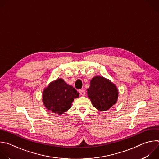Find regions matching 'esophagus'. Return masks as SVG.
I'll list each match as a JSON object with an SVG mask.
<instances>
[{
    "instance_id": "34e87169",
    "label": "esophagus",
    "mask_w": 159,
    "mask_h": 159,
    "mask_svg": "<svg viewBox=\"0 0 159 159\" xmlns=\"http://www.w3.org/2000/svg\"><path fill=\"white\" fill-rule=\"evenodd\" d=\"M79 93H80V94L81 96H84L85 94V90H84V89H80V90H79Z\"/></svg>"
}]
</instances>
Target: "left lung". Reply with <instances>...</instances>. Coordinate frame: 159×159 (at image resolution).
I'll return each mask as SVG.
<instances>
[{
    "instance_id": "8db88e82",
    "label": "left lung",
    "mask_w": 159,
    "mask_h": 159,
    "mask_svg": "<svg viewBox=\"0 0 159 159\" xmlns=\"http://www.w3.org/2000/svg\"><path fill=\"white\" fill-rule=\"evenodd\" d=\"M87 91L93 106L100 111L110 109L118 99L116 85L102 76H96L90 80Z\"/></svg>"
}]
</instances>
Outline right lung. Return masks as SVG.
<instances>
[{
    "label": "right lung",
    "mask_w": 159,
    "mask_h": 159,
    "mask_svg": "<svg viewBox=\"0 0 159 159\" xmlns=\"http://www.w3.org/2000/svg\"><path fill=\"white\" fill-rule=\"evenodd\" d=\"M79 93L72 85L59 78L51 82L43 90V102L48 111L61 115L72 104Z\"/></svg>",
    "instance_id": "obj_1"
}]
</instances>
